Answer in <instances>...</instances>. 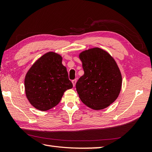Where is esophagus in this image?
I'll return each mask as SVG.
<instances>
[{
  "instance_id": "obj_1",
  "label": "esophagus",
  "mask_w": 152,
  "mask_h": 152,
  "mask_svg": "<svg viewBox=\"0 0 152 152\" xmlns=\"http://www.w3.org/2000/svg\"><path fill=\"white\" fill-rule=\"evenodd\" d=\"M72 82L73 86L74 87V86H75V85H76V79H74V80H73L72 81Z\"/></svg>"
}]
</instances>
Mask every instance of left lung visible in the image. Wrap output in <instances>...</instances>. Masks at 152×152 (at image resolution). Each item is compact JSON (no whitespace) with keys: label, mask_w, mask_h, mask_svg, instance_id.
<instances>
[{"label":"left lung","mask_w":152,"mask_h":152,"mask_svg":"<svg viewBox=\"0 0 152 152\" xmlns=\"http://www.w3.org/2000/svg\"><path fill=\"white\" fill-rule=\"evenodd\" d=\"M84 74L76 88L83 104L99 110L108 107L119 96L122 77L117 63L107 51L93 48L79 55Z\"/></svg>","instance_id":"obj_1"}]
</instances>
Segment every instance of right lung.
Instances as JSON below:
<instances>
[{"label":"right lung","mask_w":152,"mask_h":152,"mask_svg":"<svg viewBox=\"0 0 152 152\" xmlns=\"http://www.w3.org/2000/svg\"><path fill=\"white\" fill-rule=\"evenodd\" d=\"M60 55L50 51L28 70L25 78L27 98L35 108L46 111L59 104L64 92L72 88Z\"/></svg>","instance_id":"obj_1"}]
</instances>
